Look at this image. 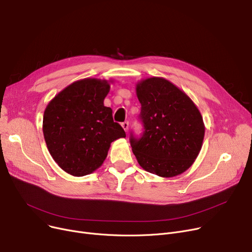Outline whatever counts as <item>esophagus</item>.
Listing matches in <instances>:
<instances>
[{"mask_svg":"<svg viewBox=\"0 0 252 252\" xmlns=\"http://www.w3.org/2000/svg\"><path fill=\"white\" fill-rule=\"evenodd\" d=\"M128 126H129L128 122H125V123H123V124H122V126H123V128H124L126 131H127V129H128Z\"/></svg>","mask_w":252,"mask_h":252,"instance_id":"obj_1","label":"esophagus"}]
</instances>
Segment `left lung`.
<instances>
[{
	"mask_svg": "<svg viewBox=\"0 0 252 252\" xmlns=\"http://www.w3.org/2000/svg\"><path fill=\"white\" fill-rule=\"evenodd\" d=\"M141 103V138L130 133L129 142L139 164L151 174L171 178L195 161L204 138L202 116L194 102L163 77L137 84Z\"/></svg>",
	"mask_w": 252,
	"mask_h": 252,
	"instance_id": "left-lung-1",
	"label": "left lung"
}]
</instances>
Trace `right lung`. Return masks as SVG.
Instances as JSON below:
<instances>
[{"label":"right lung","instance_id":"right-lung-1","mask_svg":"<svg viewBox=\"0 0 252 252\" xmlns=\"http://www.w3.org/2000/svg\"><path fill=\"white\" fill-rule=\"evenodd\" d=\"M109 90L107 81L84 78L62 90L46 107L43 133L48 150L69 175L92 174L107 157L110 144L126 137L113 122L111 108L104 106Z\"/></svg>","mask_w":252,"mask_h":252}]
</instances>
